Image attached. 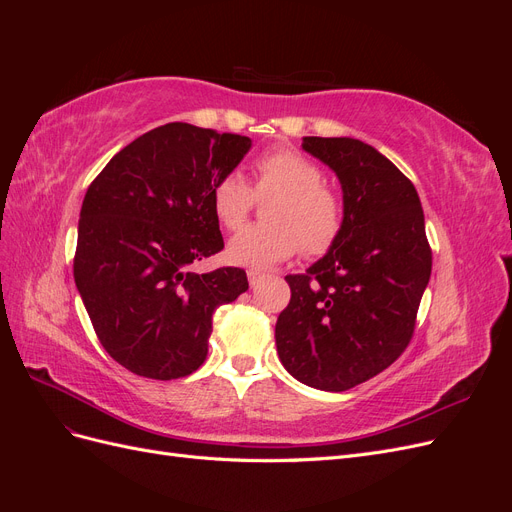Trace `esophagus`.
<instances>
[{"label": "esophagus", "mask_w": 512, "mask_h": 512, "mask_svg": "<svg viewBox=\"0 0 512 512\" xmlns=\"http://www.w3.org/2000/svg\"><path fill=\"white\" fill-rule=\"evenodd\" d=\"M247 280H250V286H256L258 280H260V271H256V269L247 271Z\"/></svg>", "instance_id": "34e87169"}]
</instances>
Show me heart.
I'll list each match as a JSON object with an SVG mask.
<instances>
[{
	"label": "heart",
	"instance_id": "1",
	"mask_svg": "<svg viewBox=\"0 0 512 512\" xmlns=\"http://www.w3.org/2000/svg\"><path fill=\"white\" fill-rule=\"evenodd\" d=\"M252 173V188L241 175L228 173L211 190V209L228 230L243 226L256 198H275L267 207L271 224L250 226L232 237L228 260L265 269L297 254L299 247L309 256L327 252L342 232V203L324 185L322 168L297 151L277 149L260 156Z\"/></svg>",
	"mask_w": 512,
	"mask_h": 512
}]
</instances>
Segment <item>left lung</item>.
I'll return each mask as SVG.
<instances>
[{
	"instance_id": "obj_1",
	"label": "left lung",
	"mask_w": 512,
	"mask_h": 512,
	"mask_svg": "<svg viewBox=\"0 0 512 512\" xmlns=\"http://www.w3.org/2000/svg\"><path fill=\"white\" fill-rule=\"evenodd\" d=\"M303 149L342 183V232L305 273L286 275L290 303L275 344L290 376L339 393L410 344L431 250L416 188L378 149L348 136H305Z\"/></svg>"
}]
</instances>
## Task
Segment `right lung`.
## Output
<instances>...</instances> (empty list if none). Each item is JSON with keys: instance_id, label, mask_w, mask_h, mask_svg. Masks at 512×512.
Returning a JSON list of instances; mask_svg holds the SVG:
<instances>
[{"instance_id": "right-lung-1", "label": "right lung", "mask_w": 512, "mask_h": 512, "mask_svg": "<svg viewBox=\"0 0 512 512\" xmlns=\"http://www.w3.org/2000/svg\"><path fill=\"white\" fill-rule=\"evenodd\" d=\"M250 147L247 136L166 123L89 185L74 282L100 344L132 374L190 376L207 359L215 307L247 290L243 269L198 275L190 265L224 250L211 190Z\"/></svg>"}]
</instances>
